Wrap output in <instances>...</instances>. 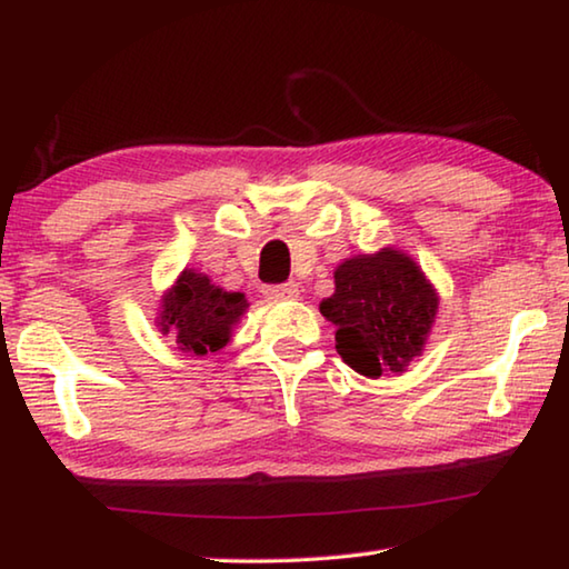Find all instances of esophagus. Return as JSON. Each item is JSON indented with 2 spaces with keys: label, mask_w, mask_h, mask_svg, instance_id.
Here are the masks:
<instances>
[{
  "label": "esophagus",
  "mask_w": 569,
  "mask_h": 569,
  "mask_svg": "<svg viewBox=\"0 0 569 569\" xmlns=\"http://www.w3.org/2000/svg\"><path fill=\"white\" fill-rule=\"evenodd\" d=\"M263 293H266V298H273V301H293V298L301 296V291H298V283L266 286Z\"/></svg>",
  "instance_id": "34e87169"
}]
</instances>
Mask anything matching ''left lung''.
<instances>
[{
  "instance_id": "left-lung-1",
  "label": "left lung",
  "mask_w": 569,
  "mask_h": 569,
  "mask_svg": "<svg viewBox=\"0 0 569 569\" xmlns=\"http://www.w3.org/2000/svg\"><path fill=\"white\" fill-rule=\"evenodd\" d=\"M336 291L321 313L336 326V351L369 379L401 373L423 351L439 296L407 253L381 248L333 271Z\"/></svg>"
}]
</instances>
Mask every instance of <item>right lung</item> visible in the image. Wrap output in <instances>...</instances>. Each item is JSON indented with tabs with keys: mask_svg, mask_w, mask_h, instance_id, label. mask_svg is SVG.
Returning <instances> with one entry per match:
<instances>
[{
	"mask_svg": "<svg viewBox=\"0 0 569 569\" xmlns=\"http://www.w3.org/2000/svg\"><path fill=\"white\" fill-rule=\"evenodd\" d=\"M243 293H230L196 271H182L176 286L162 296L158 326L162 333H176L180 351L206 356L223 349L230 331L246 313Z\"/></svg>",
	"mask_w": 569,
	"mask_h": 569,
	"instance_id": "add662e5",
	"label": "right lung"
}]
</instances>
